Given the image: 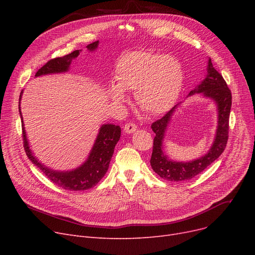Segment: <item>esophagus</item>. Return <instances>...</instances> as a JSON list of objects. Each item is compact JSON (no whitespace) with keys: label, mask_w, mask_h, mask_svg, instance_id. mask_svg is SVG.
I'll list each match as a JSON object with an SVG mask.
<instances>
[{"label":"esophagus","mask_w":255,"mask_h":255,"mask_svg":"<svg viewBox=\"0 0 255 255\" xmlns=\"http://www.w3.org/2000/svg\"><path fill=\"white\" fill-rule=\"evenodd\" d=\"M136 129H137V126L133 123H128L124 127V131L126 133H133L134 131H136Z\"/></svg>","instance_id":"1"}]
</instances>
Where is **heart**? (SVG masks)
<instances>
[{"instance_id": "heart-1", "label": "heart", "mask_w": 255, "mask_h": 255, "mask_svg": "<svg viewBox=\"0 0 255 255\" xmlns=\"http://www.w3.org/2000/svg\"><path fill=\"white\" fill-rule=\"evenodd\" d=\"M115 78L117 84L111 83L107 88L114 103L124 104L125 91L134 92L140 109L150 116H158L177 102L184 84V71L175 57L140 49L130 51L118 61Z\"/></svg>"}]
</instances>
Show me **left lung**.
<instances>
[{"label":"left lung","mask_w":255,"mask_h":255,"mask_svg":"<svg viewBox=\"0 0 255 255\" xmlns=\"http://www.w3.org/2000/svg\"><path fill=\"white\" fill-rule=\"evenodd\" d=\"M199 94L205 98L211 99L217 107V129L211 148L204 156L191 161L182 162L171 160L163 150V140L165 132L170 123L171 118L180 104L172 109L160 120L152 124V130L155 133L153 153L150 160L151 166L157 175L170 182L188 181L198 173L205 170L223 153L227 139H229V121L232 107V93L227 87L222 75L213 67L211 59L208 60L207 75L205 79L196 88H194L189 96Z\"/></svg>","instance_id":"1"}]
</instances>
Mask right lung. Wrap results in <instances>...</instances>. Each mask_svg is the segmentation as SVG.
Segmentation results:
<instances>
[{
  "instance_id": "1",
  "label": "right lung",
  "mask_w": 255,
  "mask_h": 255,
  "mask_svg": "<svg viewBox=\"0 0 255 255\" xmlns=\"http://www.w3.org/2000/svg\"><path fill=\"white\" fill-rule=\"evenodd\" d=\"M98 44L99 41H95L87 45V48L90 51H95L98 47ZM80 51L82 50H74L69 55L48 61L37 71L35 76L38 77L47 74L67 72L70 68L71 62L78 57ZM22 93L23 91L20 92L18 110L21 119L23 146L26 156L29 157L33 164H35L41 170L52 183H55L63 189L70 191H84L96 186L97 183L104 177L107 169H109L110 162L114 155L115 146L121 136V127L114 124L101 125L95 142H94L92 146V150L87 160L82 165L71 170H55L40 162L30 149L29 140L26 138V132L24 130L22 115L20 112V100Z\"/></svg>"
}]
</instances>
